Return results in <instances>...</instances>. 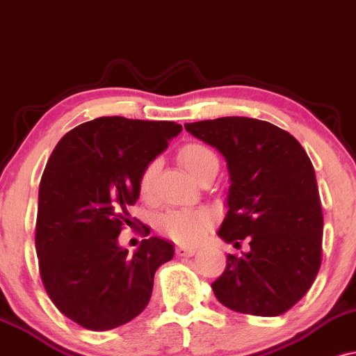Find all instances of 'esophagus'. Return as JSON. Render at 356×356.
Segmentation results:
<instances>
[{
  "label": "esophagus",
  "instance_id": "esophagus-1",
  "mask_svg": "<svg viewBox=\"0 0 356 356\" xmlns=\"http://www.w3.org/2000/svg\"><path fill=\"white\" fill-rule=\"evenodd\" d=\"M175 253H177V257L179 258H188L193 257L196 252L193 248H186V246H177V248H175Z\"/></svg>",
  "mask_w": 356,
  "mask_h": 356
}]
</instances>
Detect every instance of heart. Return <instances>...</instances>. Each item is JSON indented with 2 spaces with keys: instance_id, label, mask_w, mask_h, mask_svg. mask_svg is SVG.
Masks as SVG:
<instances>
[{
  "instance_id": "heart-1",
  "label": "heart",
  "mask_w": 356,
  "mask_h": 356,
  "mask_svg": "<svg viewBox=\"0 0 356 356\" xmlns=\"http://www.w3.org/2000/svg\"><path fill=\"white\" fill-rule=\"evenodd\" d=\"M179 161L200 183L215 178L220 161L210 146L200 141H190L179 148ZM160 160H149L141 168L136 179V191L141 200H149L154 193ZM215 223V216L208 210H170L158 218V228L170 240L181 245H196L203 240L207 232Z\"/></svg>"
}]
</instances>
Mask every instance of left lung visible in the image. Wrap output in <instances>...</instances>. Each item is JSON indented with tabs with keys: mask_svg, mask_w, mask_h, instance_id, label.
Masks as SVG:
<instances>
[{
	"mask_svg": "<svg viewBox=\"0 0 356 356\" xmlns=\"http://www.w3.org/2000/svg\"><path fill=\"white\" fill-rule=\"evenodd\" d=\"M185 128L228 163L229 210L220 238L235 248L250 241L248 253L227 254L213 293L233 312L283 315L307 295L321 265L323 213L310 158L268 121L225 116Z\"/></svg>",
	"mask_w": 356,
	"mask_h": 356,
	"instance_id": "obj_1",
	"label": "left lung"
}]
</instances>
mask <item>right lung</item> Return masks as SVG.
Returning <instances> with one entry per match:
<instances>
[{"label": "right lung", "mask_w": 356, "mask_h": 356, "mask_svg": "<svg viewBox=\"0 0 356 356\" xmlns=\"http://www.w3.org/2000/svg\"><path fill=\"white\" fill-rule=\"evenodd\" d=\"M181 129L175 121L103 116L54 146L38 195V265L54 307L79 327L104 332L140 315L154 271L173 258V245L161 238L143 240L129 254L118 236L140 223L129 208L140 196L141 168Z\"/></svg>", "instance_id": "add662e5"}]
</instances>
